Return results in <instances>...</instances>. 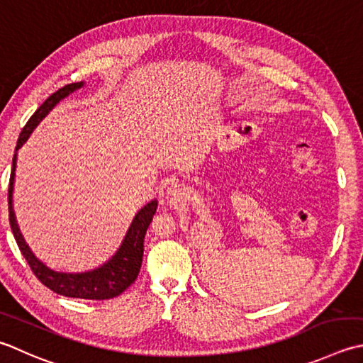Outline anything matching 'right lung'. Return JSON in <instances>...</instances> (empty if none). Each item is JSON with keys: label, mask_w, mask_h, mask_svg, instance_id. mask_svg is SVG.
Returning <instances> with one entry per match:
<instances>
[{"label": "right lung", "mask_w": 363, "mask_h": 363, "mask_svg": "<svg viewBox=\"0 0 363 363\" xmlns=\"http://www.w3.org/2000/svg\"><path fill=\"white\" fill-rule=\"evenodd\" d=\"M83 86V82L70 83L62 86L56 92H53L47 101L42 104L34 115L28 121L26 125L21 130L16 154L12 159V172L9 179V194H7V201H9V223L11 230L16 238V242L20 248L21 255L30 264L33 274L38 277V280L45 285L53 293L66 297H77V299H89V301H105L113 299V297L119 296L123 291L129 288L135 279L138 277L141 262H143V250H145V236L147 231V226L157 211V200H152L147 203L145 208H141L137 216L133 217L132 225L129 231H127L125 238L121 244L119 250L115 253L110 261H106L104 266L94 269V271L82 272V274H64L56 272L48 269L44 262H40L34 257L30 247L26 245L23 236L18 230L16 214H13L12 208V191H13V177H16V165H17V151L25 145V141L30 138L31 132L38 127V124L44 119L50 111L53 110L56 104H60L64 97H67L70 92L75 89H80Z\"/></svg>", "instance_id": "1"}]
</instances>
